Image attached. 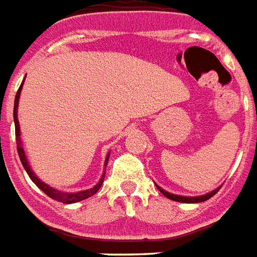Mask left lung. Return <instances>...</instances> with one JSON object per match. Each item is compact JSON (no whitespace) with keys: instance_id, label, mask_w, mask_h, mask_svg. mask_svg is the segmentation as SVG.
<instances>
[{"instance_id":"obj_1","label":"left lung","mask_w":257,"mask_h":257,"mask_svg":"<svg viewBox=\"0 0 257 257\" xmlns=\"http://www.w3.org/2000/svg\"><path fill=\"white\" fill-rule=\"evenodd\" d=\"M157 188L159 189V191H161V193H162V195H165V196L167 197V199H170V200H174V201H181V203H200V201H206V200H208L210 197L214 196L216 192L219 191V188H216V189H214V191L210 192V193L203 195V196L191 197V196H180V195H173V193H169V192H166L161 187H158V185H157Z\"/></svg>"}]
</instances>
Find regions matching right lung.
<instances>
[{
	"label": "right lung",
	"instance_id": "right-lung-1",
	"mask_svg": "<svg viewBox=\"0 0 257 257\" xmlns=\"http://www.w3.org/2000/svg\"><path fill=\"white\" fill-rule=\"evenodd\" d=\"M24 83V80H23ZM23 83L20 85V88L17 90L16 92V98H15V107H13V119H15V134H16V144H17V153H19V157H20V161H22L23 167L26 169V172L30 176V178L32 180V182L37 185L41 191H43L46 193L47 196L51 197V199H54L57 201H61V203H65V204H70V203H77V201H81L87 199V197H91L92 195H95L96 192L99 191L100 185H102V182L104 180V174H106V166H107V162H109V157L110 154H107V157H106V161H104V170L103 174L100 177L99 182L95 185L94 188H91V189H85V191H80V192H76V193H68V192H61L57 191L54 188L49 187L47 184L45 182H42L37 176H35V173L32 172L31 167L28 165L27 162V158H26V153H24V150H23L22 146V139H20V126H19V119H17V106H19V98H20V92H22L23 88Z\"/></svg>",
	"mask_w": 257,
	"mask_h": 257
}]
</instances>
